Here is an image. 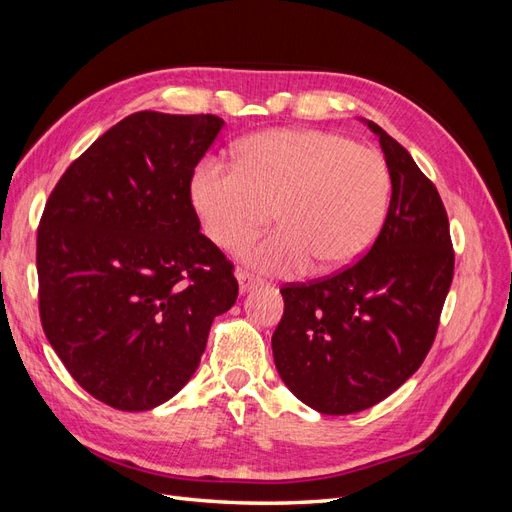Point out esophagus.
I'll return each mask as SVG.
<instances>
[{
    "mask_svg": "<svg viewBox=\"0 0 512 512\" xmlns=\"http://www.w3.org/2000/svg\"><path fill=\"white\" fill-rule=\"evenodd\" d=\"M237 280H239V290H241V294H245V292H250L252 288H256V286H260L262 282L258 280V277H254L252 273H247V271H237Z\"/></svg>",
    "mask_w": 512,
    "mask_h": 512,
    "instance_id": "obj_1",
    "label": "esophagus"
}]
</instances>
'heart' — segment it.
I'll list each match as a JSON object with an SVG mask.
<instances>
[{"instance_id":"b5f03b06","label":"heart","mask_w":512,"mask_h":512,"mask_svg":"<svg viewBox=\"0 0 512 512\" xmlns=\"http://www.w3.org/2000/svg\"><path fill=\"white\" fill-rule=\"evenodd\" d=\"M391 194L380 151L322 130L260 132L239 147V166L205 160L192 179L200 224L222 250L254 237L275 215L280 228L241 250L267 273L352 265L378 239Z\"/></svg>"}]
</instances>
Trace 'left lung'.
Returning <instances> with one entry per match:
<instances>
[{
	"instance_id": "obj_1",
	"label": "left lung",
	"mask_w": 512,
	"mask_h": 512,
	"mask_svg": "<svg viewBox=\"0 0 512 512\" xmlns=\"http://www.w3.org/2000/svg\"><path fill=\"white\" fill-rule=\"evenodd\" d=\"M393 175L386 222L354 265L288 284L271 337L288 389L320 414L376 406L421 367L453 282L455 252L442 198L410 153L378 123Z\"/></svg>"
}]
</instances>
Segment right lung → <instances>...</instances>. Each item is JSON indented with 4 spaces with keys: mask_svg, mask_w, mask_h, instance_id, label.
I'll list each match as a JSON object with an SVG mask.
<instances>
[{
    "mask_svg": "<svg viewBox=\"0 0 512 512\" xmlns=\"http://www.w3.org/2000/svg\"><path fill=\"white\" fill-rule=\"evenodd\" d=\"M222 126L215 115H128L46 200L36 243L42 329L106 406L143 412L177 395L213 318L237 301L235 267L200 232L190 196Z\"/></svg>",
    "mask_w": 512,
    "mask_h": 512,
    "instance_id": "obj_1",
    "label": "right lung"
}]
</instances>
